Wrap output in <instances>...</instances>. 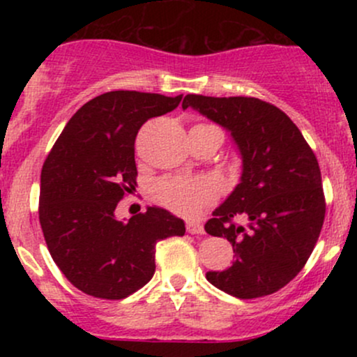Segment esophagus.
<instances>
[{"label":"esophagus","mask_w":357,"mask_h":357,"mask_svg":"<svg viewBox=\"0 0 357 357\" xmlns=\"http://www.w3.org/2000/svg\"><path fill=\"white\" fill-rule=\"evenodd\" d=\"M186 231L191 233V235H203L204 228L199 221H188L186 223Z\"/></svg>","instance_id":"esophagus-1"}]
</instances>
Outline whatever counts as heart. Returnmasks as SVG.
<instances>
[{
	"label": "heart",
	"mask_w": 357,
	"mask_h": 357,
	"mask_svg": "<svg viewBox=\"0 0 357 357\" xmlns=\"http://www.w3.org/2000/svg\"><path fill=\"white\" fill-rule=\"evenodd\" d=\"M153 196L162 206L183 216H195L218 196V186L203 176H162L153 186Z\"/></svg>",
	"instance_id": "heart-1"
}]
</instances>
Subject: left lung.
<instances>
[{
    "instance_id": "obj_1",
    "label": "left lung",
    "mask_w": 357,
    "mask_h": 357,
    "mask_svg": "<svg viewBox=\"0 0 357 357\" xmlns=\"http://www.w3.org/2000/svg\"><path fill=\"white\" fill-rule=\"evenodd\" d=\"M231 132L243 159L235 191L204 230L231 243L236 260L208 272L210 284L238 298L277 292L304 268L321 235L326 198L314 151L284 110L255 97H184ZM243 218L247 225L236 224Z\"/></svg>"
}]
</instances>
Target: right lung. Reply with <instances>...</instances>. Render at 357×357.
I'll use <instances>...</instances> for the list:
<instances>
[{"label": "right lung", "instance_id": "add662e5", "mask_svg": "<svg viewBox=\"0 0 357 357\" xmlns=\"http://www.w3.org/2000/svg\"><path fill=\"white\" fill-rule=\"evenodd\" d=\"M183 96L136 90L102 93L73 114L48 153L38 216L48 252L73 287L121 301L154 275L155 245L186 228L162 208L129 221L114 216L137 179L134 142L144 122L171 112Z\"/></svg>", "mask_w": 357, "mask_h": 357}]
</instances>
